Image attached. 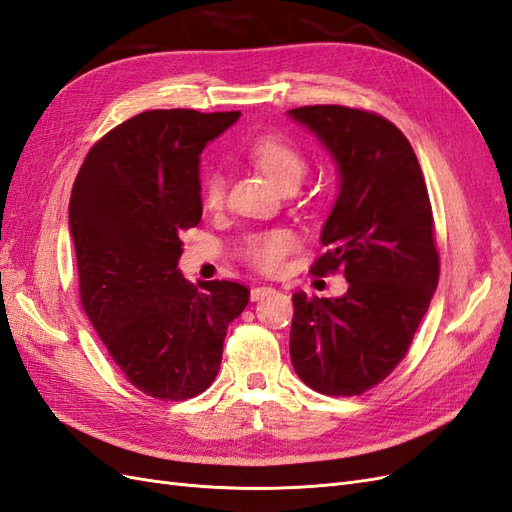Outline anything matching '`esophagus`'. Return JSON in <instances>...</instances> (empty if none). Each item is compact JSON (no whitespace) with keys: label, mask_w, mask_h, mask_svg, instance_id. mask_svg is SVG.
Instances as JSON below:
<instances>
[{"label":"esophagus","mask_w":512,"mask_h":512,"mask_svg":"<svg viewBox=\"0 0 512 512\" xmlns=\"http://www.w3.org/2000/svg\"><path fill=\"white\" fill-rule=\"evenodd\" d=\"M275 290L271 288V286H256V288H252V292H250V299L252 301H262L265 297H269V294H273Z\"/></svg>","instance_id":"34e87169"}]
</instances>
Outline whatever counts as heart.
Returning <instances> with one entry per match:
<instances>
[{
	"label": "heart",
	"mask_w": 512,
	"mask_h": 512,
	"mask_svg": "<svg viewBox=\"0 0 512 512\" xmlns=\"http://www.w3.org/2000/svg\"><path fill=\"white\" fill-rule=\"evenodd\" d=\"M247 153L254 164L282 190L297 188L307 170V158L303 149L282 134H262L250 143ZM200 200L205 209L218 211L226 200V177L222 170H209L200 188ZM297 247V235L290 228H269L252 232L243 241V256L258 271H280L286 256Z\"/></svg>",
	"instance_id": "obj_1"
}]
</instances>
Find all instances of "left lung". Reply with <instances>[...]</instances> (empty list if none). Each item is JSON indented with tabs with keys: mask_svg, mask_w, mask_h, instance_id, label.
<instances>
[{
	"mask_svg": "<svg viewBox=\"0 0 512 512\" xmlns=\"http://www.w3.org/2000/svg\"><path fill=\"white\" fill-rule=\"evenodd\" d=\"M337 166L339 192L322 226L327 247L312 267L342 269L337 299L294 292L290 359L318 393L350 397L404 359L438 288L433 215L414 149L391 121L337 104L292 108Z\"/></svg>",
	"mask_w": 512,
	"mask_h": 512,
	"instance_id": "8db88e82",
	"label": "left lung"
}]
</instances>
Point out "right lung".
<instances>
[{"label": "right lung", "instance_id": "obj_1", "mask_svg": "<svg viewBox=\"0 0 512 512\" xmlns=\"http://www.w3.org/2000/svg\"><path fill=\"white\" fill-rule=\"evenodd\" d=\"M241 117L147 111L91 147L70 196L81 303L126 378L156 399L209 389L228 324L250 301L235 282L190 284L179 235L203 218L200 153Z\"/></svg>", "mask_w": 512, "mask_h": 512}]
</instances>
